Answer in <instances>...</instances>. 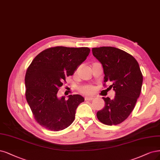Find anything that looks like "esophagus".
Masks as SVG:
<instances>
[{
    "label": "esophagus",
    "instance_id": "esophagus-1",
    "mask_svg": "<svg viewBox=\"0 0 160 160\" xmlns=\"http://www.w3.org/2000/svg\"><path fill=\"white\" fill-rule=\"evenodd\" d=\"M93 98H94L92 97H85V101H91V100H92Z\"/></svg>",
    "mask_w": 160,
    "mask_h": 160
}]
</instances>
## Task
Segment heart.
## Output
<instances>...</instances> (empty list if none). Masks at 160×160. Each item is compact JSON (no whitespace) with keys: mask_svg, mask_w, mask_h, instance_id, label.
I'll list each match as a JSON object with an SVG mask.
<instances>
[{"mask_svg":"<svg viewBox=\"0 0 160 160\" xmlns=\"http://www.w3.org/2000/svg\"><path fill=\"white\" fill-rule=\"evenodd\" d=\"M81 91L85 94H91L94 91V88L91 85H85L81 88Z\"/></svg>","mask_w":160,"mask_h":160,"instance_id":"heart-1","label":"heart"}]
</instances>
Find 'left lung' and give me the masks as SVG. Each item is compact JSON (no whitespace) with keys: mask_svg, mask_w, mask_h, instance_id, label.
<instances>
[{"mask_svg":"<svg viewBox=\"0 0 160 160\" xmlns=\"http://www.w3.org/2000/svg\"><path fill=\"white\" fill-rule=\"evenodd\" d=\"M92 55L102 64L104 82H109L113 88V99L102 97L105 106L97 113L102 123L117 125L128 117L139 97L143 76L138 63L130 54L114 47L92 49Z\"/></svg>","mask_w":160,"mask_h":160,"instance_id":"obj_1","label":"left lung"}]
</instances>
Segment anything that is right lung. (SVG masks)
Segmentation results:
<instances>
[{
	"mask_svg": "<svg viewBox=\"0 0 160 160\" xmlns=\"http://www.w3.org/2000/svg\"><path fill=\"white\" fill-rule=\"evenodd\" d=\"M89 48L57 46L45 49L34 59L25 76L26 98L34 118L43 127L60 131L74 121L76 109L85 98L58 97L67 76L72 75L89 56Z\"/></svg>",
	"mask_w": 160,
	"mask_h": 160,
	"instance_id": "obj_1",
	"label": "right lung"
}]
</instances>
